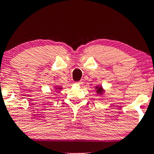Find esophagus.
Wrapping results in <instances>:
<instances>
[{"label": "esophagus", "mask_w": 154, "mask_h": 154, "mask_svg": "<svg viewBox=\"0 0 154 154\" xmlns=\"http://www.w3.org/2000/svg\"><path fill=\"white\" fill-rule=\"evenodd\" d=\"M76 84H79V85H82V84H83V82H82V81H80V82H77Z\"/></svg>", "instance_id": "34e87169"}]
</instances>
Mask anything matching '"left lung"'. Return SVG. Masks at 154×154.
Here are the masks:
<instances>
[{"label": "left lung", "mask_w": 154, "mask_h": 154, "mask_svg": "<svg viewBox=\"0 0 154 154\" xmlns=\"http://www.w3.org/2000/svg\"><path fill=\"white\" fill-rule=\"evenodd\" d=\"M95 91H96L97 93L99 94V95H103V93L104 92L103 87L101 86H97V87H95Z\"/></svg>", "instance_id": "obj_1"}]
</instances>
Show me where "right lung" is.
<instances>
[{"mask_svg": "<svg viewBox=\"0 0 154 154\" xmlns=\"http://www.w3.org/2000/svg\"><path fill=\"white\" fill-rule=\"evenodd\" d=\"M56 90H61V89H62V87H56Z\"/></svg>", "mask_w": 154, "mask_h": 154, "instance_id": "add662e5", "label": "right lung"}]
</instances>
